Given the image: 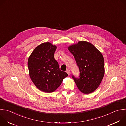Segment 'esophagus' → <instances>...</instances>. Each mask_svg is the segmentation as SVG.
Here are the masks:
<instances>
[{"label":"esophagus","mask_w":126,"mask_h":126,"mask_svg":"<svg viewBox=\"0 0 126 126\" xmlns=\"http://www.w3.org/2000/svg\"><path fill=\"white\" fill-rule=\"evenodd\" d=\"M66 72L68 73V74L69 75H70V70H67V71H66Z\"/></svg>","instance_id":"obj_1"}]
</instances>
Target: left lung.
Listing matches in <instances>:
<instances>
[{"instance_id": "left-lung-1", "label": "left lung", "mask_w": 126, "mask_h": 126, "mask_svg": "<svg viewBox=\"0 0 126 126\" xmlns=\"http://www.w3.org/2000/svg\"><path fill=\"white\" fill-rule=\"evenodd\" d=\"M72 54L79 69L80 76L74 79L79 90L85 94L93 92L99 86L104 75V60L102 53L91 43L81 41L71 45Z\"/></svg>"}]
</instances>
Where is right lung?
I'll return each mask as SVG.
<instances>
[{
  "label": "right lung",
  "mask_w": 126,
  "mask_h": 126,
  "mask_svg": "<svg viewBox=\"0 0 126 126\" xmlns=\"http://www.w3.org/2000/svg\"><path fill=\"white\" fill-rule=\"evenodd\" d=\"M57 47L45 42L36 48L28 60L30 77L40 90L47 93L54 91L68 75L60 70L54 57Z\"/></svg>",
  "instance_id": "right-lung-1"
}]
</instances>
